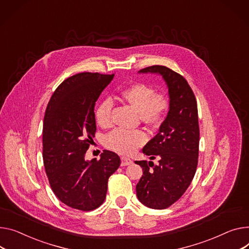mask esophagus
<instances>
[{"label": "esophagus", "instance_id": "34e87169", "mask_svg": "<svg viewBox=\"0 0 249 249\" xmlns=\"http://www.w3.org/2000/svg\"><path fill=\"white\" fill-rule=\"evenodd\" d=\"M132 163H133V161H132L130 158H127V157L121 158V166H127V165H131Z\"/></svg>", "mask_w": 249, "mask_h": 249}]
</instances>
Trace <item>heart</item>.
<instances>
[{
	"mask_svg": "<svg viewBox=\"0 0 249 249\" xmlns=\"http://www.w3.org/2000/svg\"><path fill=\"white\" fill-rule=\"evenodd\" d=\"M123 100L139 110L143 122L156 126L159 125L170 108L168 97L162 93H155L152 86L145 83H134L120 92ZM113 104L109 100L102 101L95 110V119L99 126L106 128L111 125ZM147 141V134L143 130H127L117 128L105 136L104 144L112 151L121 154H130Z\"/></svg>",
	"mask_w": 249,
	"mask_h": 249,
	"instance_id": "obj_1",
	"label": "heart"
}]
</instances>
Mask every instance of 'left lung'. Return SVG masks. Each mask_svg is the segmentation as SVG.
<instances>
[{
  "mask_svg": "<svg viewBox=\"0 0 249 249\" xmlns=\"http://www.w3.org/2000/svg\"><path fill=\"white\" fill-rule=\"evenodd\" d=\"M139 73L159 74L166 82L170 108L158 134L142 151L152 161H135L143 169L136 185L139 201L152 209H165L176 202L195 175L199 152L197 102L183 76L165 66H150Z\"/></svg>",
  "mask_w": 249,
  "mask_h": 249,
  "instance_id": "left-lung-1",
  "label": "left lung"
}]
</instances>
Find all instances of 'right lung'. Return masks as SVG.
I'll return each mask as SVG.
<instances>
[{"mask_svg":"<svg viewBox=\"0 0 249 249\" xmlns=\"http://www.w3.org/2000/svg\"><path fill=\"white\" fill-rule=\"evenodd\" d=\"M114 74L79 73L63 81L48 103L43 126V160L50 186L58 199L82 211L94 210L106 198L108 179L120 157L104 150L86 160L96 132L94 107Z\"/></svg>","mask_w":249,"mask_h":249,"instance_id":"1","label":"right lung"}]
</instances>
